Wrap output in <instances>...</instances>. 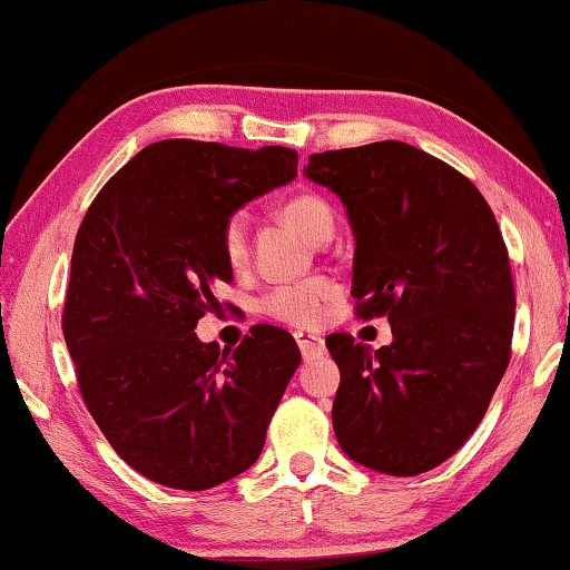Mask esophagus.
<instances>
[{
    "mask_svg": "<svg viewBox=\"0 0 570 570\" xmlns=\"http://www.w3.org/2000/svg\"><path fill=\"white\" fill-rule=\"evenodd\" d=\"M296 345H299V351L304 358H312V355H320L325 351V343H322V337L317 335H309V333H296Z\"/></svg>",
    "mask_w": 570,
    "mask_h": 570,
    "instance_id": "34e87169",
    "label": "esophagus"
}]
</instances>
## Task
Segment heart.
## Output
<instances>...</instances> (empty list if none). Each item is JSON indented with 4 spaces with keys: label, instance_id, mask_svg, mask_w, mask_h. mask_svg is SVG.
<instances>
[{
    "label": "heart",
    "instance_id": "obj_1",
    "mask_svg": "<svg viewBox=\"0 0 570 570\" xmlns=\"http://www.w3.org/2000/svg\"><path fill=\"white\" fill-rule=\"evenodd\" d=\"M282 215L292 223L304 237L312 243H322L335 233V212L317 194H296L282 204ZM219 248L227 266L240 271L250 258V237H248V217L245 212H235L225 219L223 235H219ZM337 288L333 282L322 276L304 278V282L278 284L263 296L261 307L268 317L294 327H314L327 317L330 304L335 302Z\"/></svg>",
    "mask_w": 570,
    "mask_h": 570
}]
</instances>
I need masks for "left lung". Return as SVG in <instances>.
<instances>
[{
    "label": "left lung",
    "mask_w": 570,
    "mask_h": 570,
    "mask_svg": "<svg viewBox=\"0 0 570 570\" xmlns=\"http://www.w3.org/2000/svg\"><path fill=\"white\" fill-rule=\"evenodd\" d=\"M304 176L345 204L355 312L386 317L394 335L379 351L327 335L337 443L371 471H432L479 428L512 358L514 284L494 212L453 166L399 140L314 153Z\"/></svg>",
    "instance_id": "8db88e82"
}]
</instances>
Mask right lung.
Listing matches in <instances>:
<instances>
[{"instance_id":"add662e5","label":"right lung","mask_w":570,"mask_h":570,"mask_svg":"<svg viewBox=\"0 0 570 570\" xmlns=\"http://www.w3.org/2000/svg\"><path fill=\"white\" fill-rule=\"evenodd\" d=\"M292 148L160 140L101 186L73 243L63 337L83 404L127 465L204 491L258 461L302 353L256 325L233 353L194 333L233 282L225 219L296 176Z\"/></svg>"}]
</instances>
